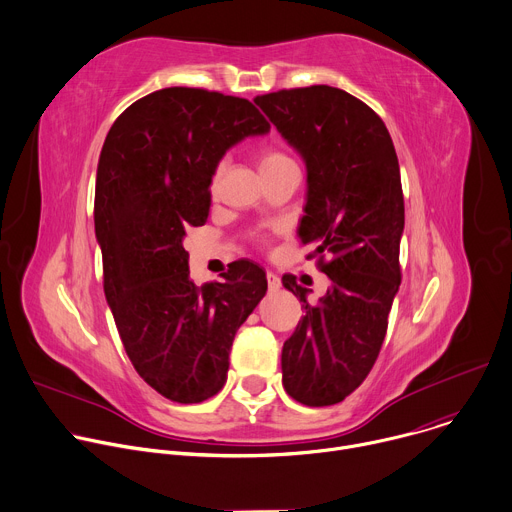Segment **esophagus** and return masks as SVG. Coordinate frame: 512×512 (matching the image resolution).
I'll use <instances>...</instances> for the list:
<instances>
[{
    "instance_id": "1",
    "label": "esophagus",
    "mask_w": 512,
    "mask_h": 512,
    "mask_svg": "<svg viewBox=\"0 0 512 512\" xmlns=\"http://www.w3.org/2000/svg\"><path fill=\"white\" fill-rule=\"evenodd\" d=\"M267 285H269V291H277V289L281 287V279H279V275H275V273L267 271Z\"/></svg>"
}]
</instances>
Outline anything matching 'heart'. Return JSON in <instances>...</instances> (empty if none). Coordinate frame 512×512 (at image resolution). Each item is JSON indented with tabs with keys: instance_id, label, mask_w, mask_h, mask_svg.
<instances>
[{
	"instance_id": "1",
	"label": "heart",
	"mask_w": 512,
	"mask_h": 512,
	"mask_svg": "<svg viewBox=\"0 0 512 512\" xmlns=\"http://www.w3.org/2000/svg\"><path fill=\"white\" fill-rule=\"evenodd\" d=\"M289 164H294V160H291L283 150L275 148V145H263V148L259 150V170H261V174L285 168ZM223 172H225V162H218L214 172H212V180H210L212 188L218 184V180H221Z\"/></svg>"
}]
</instances>
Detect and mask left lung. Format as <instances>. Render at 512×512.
<instances>
[{
	"instance_id": "1",
	"label": "left lung",
	"mask_w": 512,
	"mask_h": 512,
	"mask_svg": "<svg viewBox=\"0 0 512 512\" xmlns=\"http://www.w3.org/2000/svg\"><path fill=\"white\" fill-rule=\"evenodd\" d=\"M255 103L306 162L298 233L330 279L316 304L294 275L281 279L306 310L281 350L283 387L308 407H326L367 379L387 334L405 227L399 160L383 119L342 89H281Z\"/></svg>"
}]
</instances>
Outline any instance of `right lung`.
<instances>
[{"label": "right lung", "instance_id": "1", "mask_svg": "<svg viewBox=\"0 0 512 512\" xmlns=\"http://www.w3.org/2000/svg\"><path fill=\"white\" fill-rule=\"evenodd\" d=\"M267 131L247 99L170 87L129 105L105 137L95 186L105 298L133 369L174 403L223 389L235 334L267 291L247 259L223 281L194 285L182 245L188 227L206 223L216 164Z\"/></svg>", "mask_w": 512, "mask_h": 512}]
</instances>
